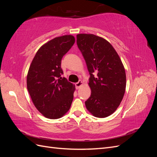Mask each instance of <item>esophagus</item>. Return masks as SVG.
I'll use <instances>...</instances> for the list:
<instances>
[{
  "mask_svg": "<svg viewBox=\"0 0 157 157\" xmlns=\"http://www.w3.org/2000/svg\"><path fill=\"white\" fill-rule=\"evenodd\" d=\"M82 82L81 81V80H79L78 82L75 84V86H76V88H77V89H78L80 86H82Z\"/></svg>",
  "mask_w": 157,
  "mask_h": 157,
  "instance_id": "34e87169",
  "label": "esophagus"
}]
</instances>
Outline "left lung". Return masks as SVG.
Wrapping results in <instances>:
<instances>
[{"mask_svg":"<svg viewBox=\"0 0 157 157\" xmlns=\"http://www.w3.org/2000/svg\"><path fill=\"white\" fill-rule=\"evenodd\" d=\"M77 44L89 71L91 96L86 109L98 118L111 115L119 106L126 90V73L113 46L92 34H78Z\"/></svg>","mask_w":157,"mask_h":157,"instance_id":"obj_1","label":"left lung"}]
</instances>
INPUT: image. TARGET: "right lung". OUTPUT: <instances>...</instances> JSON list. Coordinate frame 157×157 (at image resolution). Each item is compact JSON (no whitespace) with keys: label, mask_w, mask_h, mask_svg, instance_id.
<instances>
[{"label":"right lung","mask_w":157,"mask_h":157,"mask_svg":"<svg viewBox=\"0 0 157 157\" xmlns=\"http://www.w3.org/2000/svg\"><path fill=\"white\" fill-rule=\"evenodd\" d=\"M75 37H56L36 53L27 77V86L35 106L45 117L57 119L71 107L75 85L64 77L61 59L75 43Z\"/></svg>","instance_id":"right-lung-1"}]
</instances>
